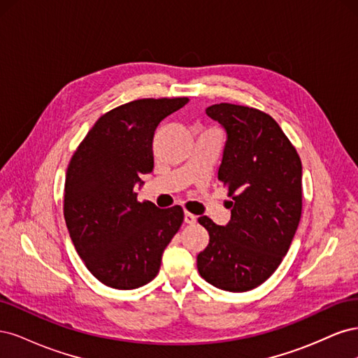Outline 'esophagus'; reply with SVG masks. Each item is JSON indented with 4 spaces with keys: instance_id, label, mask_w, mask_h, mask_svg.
Instances as JSON below:
<instances>
[{
    "instance_id": "34e87169",
    "label": "esophagus",
    "mask_w": 358,
    "mask_h": 358,
    "mask_svg": "<svg viewBox=\"0 0 358 358\" xmlns=\"http://www.w3.org/2000/svg\"><path fill=\"white\" fill-rule=\"evenodd\" d=\"M183 220H185L187 224H196L197 222V216L189 213V212H185V218H183Z\"/></svg>"
}]
</instances>
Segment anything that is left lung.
Instances as JSON below:
<instances>
[{
  "mask_svg": "<svg viewBox=\"0 0 358 358\" xmlns=\"http://www.w3.org/2000/svg\"><path fill=\"white\" fill-rule=\"evenodd\" d=\"M206 115L227 133L218 179L233 201L227 225L199 218L209 245L197 255V268L213 287L243 292L272 276L288 252L301 216V161L262 110L221 103Z\"/></svg>",
  "mask_w": 358,
  "mask_h": 358,
  "instance_id": "left-lung-1",
  "label": "left lung"
}]
</instances>
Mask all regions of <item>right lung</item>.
Wrapping results in <instances>:
<instances>
[{
  "mask_svg": "<svg viewBox=\"0 0 358 358\" xmlns=\"http://www.w3.org/2000/svg\"><path fill=\"white\" fill-rule=\"evenodd\" d=\"M187 103L180 96L119 106L94 124L71 157L64 218L85 266L107 287L134 289L150 282L183 222L180 206L140 203L136 187L154 169L158 124Z\"/></svg>",
  "mask_w": 358,
  "mask_h": 358,
  "instance_id": "add662e5",
  "label": "right lung"
}]
</instances>
